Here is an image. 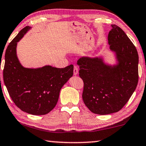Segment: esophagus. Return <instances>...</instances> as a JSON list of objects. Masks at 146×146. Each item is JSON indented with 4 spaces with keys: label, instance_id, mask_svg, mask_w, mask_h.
<instances>
[{
    "label": "esophagus",
    "instance_id": "34e87169",
    "mask_svg": "<svg viewBox=\"0 0 146 146\" xmlns=\"http://www.w3.org/2000/svg\"><path fill=\"white\" fill-rule=\"evenodd\" d=\"M78 68L77 66L74 65V74L76 75L78 74Z\"/></svg>",
    "mask_w": 146,
    "mask_h": 146
}]
</instances>
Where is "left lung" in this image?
Segmentation results:
<instances>
[{"mask_svg": "<svg viewBox=\"0 0 146 146\" xmlns=\"http://www.w3.org/2000/svg\"><path fill=\"white\" fill-rule=\"evenodd\" d=\"M108 34L110 48L119 64L111 67L102 59L82 57L78 60L79 76L84 82L82 99L92 113L108 115L126 104L138 82V54L124 31L115 24Z\"/></svg>", "mask_w": 146, "mask_h": 146, "instance_id": "obj_1", "label": "left lung"}]
</instances>
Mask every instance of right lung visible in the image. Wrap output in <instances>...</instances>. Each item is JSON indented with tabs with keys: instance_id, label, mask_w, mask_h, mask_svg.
I'll return each mask as SVG.
<instances>
[{
	"instance_id": "add662e5",
	"label": "right lung",
	"mask_w": 146,
	"mask_h": 146,
	"mask_svg": "<svg viewBox=\"0 0 146 146\" xmlns=\"http://www.w3.org/2000/svg\"><path fill=\"white\" fill-rule=\"evenodd\" d=\"M29 29V26L22 29L6 48L3 79L9 96L19 109L31 115H43L56 106L61 88L72 76L74 66L24 68L17 58L16 45Z\"/></svg>"
}]
</instances>
